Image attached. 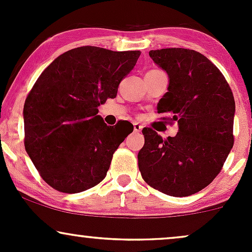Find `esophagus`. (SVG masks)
<instances>
[{
    "label": "esophagus",
    "mask_w": 252,
    "mask_h": 252,
    "mask_svg": "<svg viewBox=\"0 0 252 252\" xmlns=\"http://www.w3.org/2000/svg\"><path fill=\"white\" fill-rule=\"evenodd\" d=\"M142 129H143V126H141L140 123H137V122L134 123V131L135 132H140Z\"/></svg>",
    "instance_id": "obj_1"
}]
</instances>
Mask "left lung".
Returning a JSON list of instances; mask_svg holds the SVG:
<instances>
[{"mask_svg": "<svg viewBox=\"0 0 252 252\" xmlns=\"http://www.w3.org/2000/svg\"><path fill=\"white\" fill-rule=\"evenodd\" d=\"M149 56L169 77L158 112L169 114L163 120L178 122L179 131L163 140L144 128L138 169L164 194L192 195L215 180L233 147L235 98L219 68L199 52L162 48Z\"/></svg>", "mask_w": 252, "mask_h": 252, "instance_id": "obj_1", "label": "left lung"}]
</instances>
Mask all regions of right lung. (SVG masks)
<instances>
[{"instance_id": "1", "label": "right lung", "mask_w": 252, "mask_h": 252, "mask_svg": "<svg viewBox=\"0 0 252 252\" xmlns=\"http://www.w3.org/2000/svg\"><path fill=\"white\" fill-rule=\"evenodd\" d=\"M140 54L83 46L58 57L37 78L24 106L25 148L54 189L79 193L105 178L134 126H106L98 106L117 96Z\"/></svg>"}]
</instances>
